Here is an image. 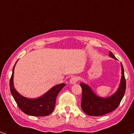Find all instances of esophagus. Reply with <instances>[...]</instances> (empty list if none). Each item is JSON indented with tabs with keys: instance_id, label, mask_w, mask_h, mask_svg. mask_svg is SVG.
<instances>
[{
	"instance_id": "34e87169",
	"label": "esophagus",
	"mask_w": 134,
	"mask_h": 134,
	"mask_svg": "<svg viewBox=\"0 0 134 134\" xmlns=\"http://www.w3.org/2000/svg\"><path fill=\"white\" fill-rule=\"evenodd\" d=\"M78 80H79L78 77L74 76V77H72L71 79H70V83H71V84H75V83H76L77 82V81H78Z\"/></svg>"
}]
</instances>
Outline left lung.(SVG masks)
Returning <instances> with one entry per match:
<instances>
[{
    "label": "left lung",
    "instance_id": "left-lung-1",
    "mask_svg": "<svg viewBox=\"0 0 134 134\" xmlns=\"http://www.w3.org/2000/svg\"><path fill=\"white\" fill-rule=\"evenodd\" d=\"M109 57L117 60L114 55L109 52ZM121 65V79L119 87L114 93L107 97H101L96 94L89 85L80 83L82 90L81 108L85 114L91 116H100L112 112L119 105L125 94L126 81L124 76V67Z\"/></svg>",
    "mask_w": 134,
    "mask_h": 134
}]
</instances>
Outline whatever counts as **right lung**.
<instances>
[{
	"label": "right lung",
	"mask_w": 134,
	"mask_h": 134,
	"mask_svg": "<svg viewBox=\"0 0 134 134\" xmlns=\"http://www.w3.org/2000/svg\"><path fill=\"white\" fill-rule=\"evenodd\" d=\"M17 62V61L12 69V76L10 79V90L19 109L29 115L43 117L50 115L55 108L57 95L65 84L60 83L55 85L42 96L35 99H29L22 96L16 91L14 85V69Z\"/></svg>",
	"instance_id": "obj_1"
}]
</instances>
